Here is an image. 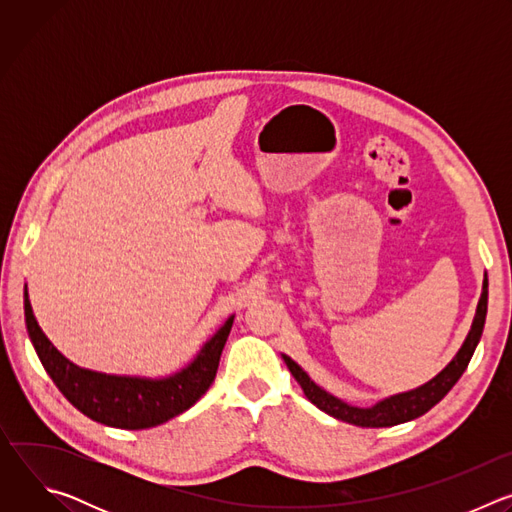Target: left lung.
<instances>
[{"label":"left lung","instance_id":"8db88e82","mask_svg":"<svg viewBox=\"0 0 512 512\" xmlns=\"http://www.w3.org/2000/svg\"><path fill=\"white\" fill-rule=\"evenodd\" d=\"M486 310H488V277L484 275L482 294L478 300L472 328H470L462 348L446 364V369L442 373H437L431 381L423 383L421 387L391 395L387 399L377 401L371 407H354V405L344 403L342 399H338V397L330 395L328 391H324L322 387H318L298 362H294L285 354H281V358L285 360L289 373L294 375V379L300 383L304 395L324 413H328L340 421L358 425V427H391V425H399V423L411 421L415 417H421L423 413H427L433 405L440 403L450 393V389L458 383V379L466 371L468 362L480 342L484 322H486Z\"/></svg>","mask_w":512,"mask_h":512}]
</instances>
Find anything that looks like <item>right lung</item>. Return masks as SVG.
I'll use <instances>...</instances> for the list:
<instances>
[{
    "instance_id": "add662e5",
    "label": "right lung",
    "mask_w": 512,
    "mask_h": 512,
    "mask_svg": "<svg viewBox=\"0 0 512 512\" xmlns=\"http://www.w3.org/2000/svg\"><path fill=\"white\" fill-rule=\"evenodd\" d=\"M24 316L34 350L60 393L93 421L119 429L156 427L190 409L212 385L235 320L231 316L218 328L184 369L168 377L150 379L97 373L70 362L38 326L28 287H24Z\"/></svg>"
}]
</instances>
